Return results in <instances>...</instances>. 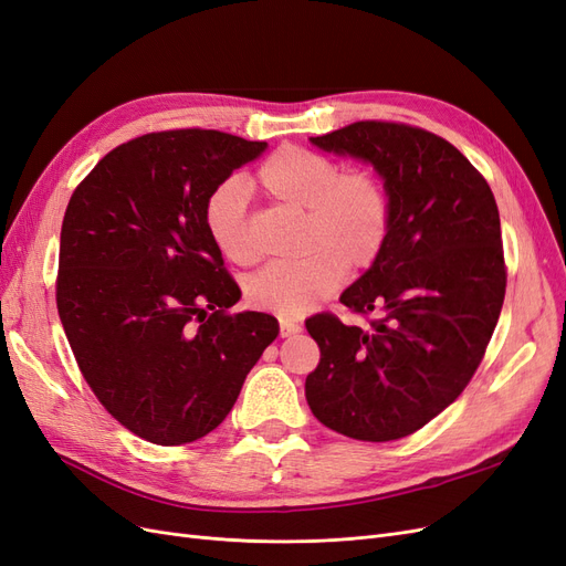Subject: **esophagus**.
Returning <instances> with one entry per match:
<instances>
[{
	"label": "esophagus",
	"mask_w": 566,
	"mask_h": 566,
	"mask_svg": "<svg viewBox=\"0 0 566 566\" xmlns=\"http://www.w3.org/2000/svg\"><path fill=\"white\" fill-rule=\"evenodd\" d=\"M279 325H281V337H293V335H297L302 331L300 323L287 321V318H281Z\"/></svg>",
	"instance_id": "34e87169"
}]
</instances>
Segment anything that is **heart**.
Masks as SVG:
<instances>
[{
  "label": "heart",
  "mask_w": 566,
  "mask_h": 566,
  "mask_svg": "<svg viewBox=\"0 0 566 566\" xmlns=\"http://www.w3.org/2000/svg\"><path fill=\"white\" fill-rule=\"evenodd\" d=\"M248 188L281 208L302 212L304 252L297 262L266 266L245 283L254 310L281 318L310 314L339 287L342 273L373 266L389 238V193L370 169L339 172V165L323 153L287 144L256 167ZM205 227L224 260L235 266L256 262L241 188H217L205 202Z\"/></svg>",
  "instance_id": "heart-1"
}]
</instances>
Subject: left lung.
Listing matches in <instances>:
<instances>
[{"instance_id":"1","label":"left lung","mask_w":566,"mask_h":566,"mask_svg":"<svg viewBox=\"0 0 566 566\" xmlns=\"http://www.w3.org/2000/svg\"><path fill=\"white\" fill-rule=\"evenodd\" d=\"M312 144L373 163L391 229L339 297L368 325L331 312L306 318L321 349L306 401L345 437L401 439L451 406L486 354L507 283L499 205L482 172L422 127L361 119Z\"/></svg>"}]
</instances>
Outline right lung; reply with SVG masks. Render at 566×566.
Instances as JSON below:
<instances>
[{
	"label": "right lung",
	"instance_id": "add662e5",
	"mask_svg": "<svg viewBox=\"0 0 566 566\" xmlns=\"http://www.w3.org/2000/svg\"><path fill=\"white\" fill-rule=\"evenodd\" d=\"M266 142L217 129L150 132L113 148L71 196L56 306L82 378L129 432L160 447L210 434L279 335L235 314L241 287L205 202Z\"/></svg>",
	"mask_w": 566,
	"mask_h": 566
}]
</instances>
